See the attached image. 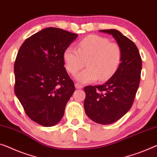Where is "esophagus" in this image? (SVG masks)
Listing matches in <instances>:
<instances>
[{
    "mask_svg": "<svg viewBox=\"0 0 157 157\" xmlns=\"http://www.w3.org/2000/svg\"><path fill=\"white\" fill-rule=\"evenodd\" d=\"M83 86L82 85H81V84H79V83H75V88H76V89H81V88H83Z\"/></svg>",
    "mask_w": 157,
    "mask_h": 157,
    "instance_id": "34e87169",
    "label": "esophagus"
}]
</instances>
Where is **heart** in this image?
<instances>
[{
  "mask_svg": "<svg viewBox=\"0 0 157 157\" xmlns=\"http://www.w3.org/2000/svg\"><path fill=\"white\" fill-rule=\"evenodd\" d=\"M122 59V50L117 43L98 35H90L77 43V50L67 48L63 53L66 69L71 74L80 70L86 61L87 68L76 76L83 83L105 81L118 70Z\"/></svg>",
  "mask_w": 157,
  "mask_h": 157,
  "instance_id": "heart-1",
  "label": "heart"
}]
</instances>
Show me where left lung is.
<instances>
[{
	"label": "left lung",
	"instance_id": "8db88e82",
	"mask_svg": "<svg viewBox=\"0 0 157 157\" xmlns=\"http://www.w3.org/2000/svg\"><path fill=\"white\" fill-rule=\"evenodd\" d=\"M112 34L122 50L121 64L107 82L84 88V109L94 122L107 125L120 119L131 109L138 89L142 59L136 44L116 29L100 30Z\"/></svg>",
	"mask_w": 157,
	"mask_h": 157
}]
</instances>
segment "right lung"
<instances>
[{
	"mask_svg": "<svg viewBox=\"0 0 157 157\" xmlns=\"http://www.w3.org/2000/svg\"><path fill=\"white\" fill-rule=\"evenodd\" d=\"M77 36L61 29L45 28L26 38L17 55L14 93L26 115L43 126L60 121L75 91L63 53Z\"/></svg>",
	"mask_w": 157,
	"mask_h": 157,
	"instance_id": "obj_1",
	"label": "right lung"
}]
</instances>
